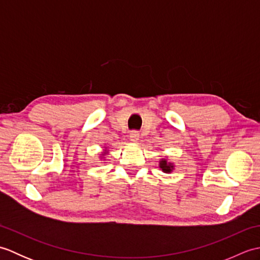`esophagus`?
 <instances>
[{
  "label": "esophagus",
  "mask_w": 260,
  "mask_h": 260,
  "mask_svg": "<svg viewBox=\"0 0 260 260\" xmlns=\"http://www.w3.org/2000/svg\"><path fill=\"white\" fill-rule=\"evenodd\" d=\"M129 137H131V141H132V142L137 143V142L140 141V133H139V132H136V131H133V132H132V133H131Z\"/></svg>",
  "instance_id": "34e87169"
}]
</instances>
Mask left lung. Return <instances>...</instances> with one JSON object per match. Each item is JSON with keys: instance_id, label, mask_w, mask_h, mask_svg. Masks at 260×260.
<instances>
[{"instance_id": "obj_1", "label": "left lung", "mask_w": 260, "mask_h": 260, "mask_svg": "<svg viewBox=\"0 0 260 260\" xmlns=\"http://www.w3.org/2000/svg\"><path fill=\"white\" fill-rule=\"evenodd\" d=\"M159 169H161L164 173H171L174 170V165L173 163L168 162L167 159H161L159 161Z\"/></svg>"}]
</instances>
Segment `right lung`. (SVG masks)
<instances>
[{"instance_id":"add662e5","label":"right lung","mask_w":260,"mask_h":260,"mask_svg":"<svg viewBox=\"0 0 260 260\" xmlns=\"http://www.w3.org/2000/svg\"><path fill=\"white\" fill-rule=\"evenodd\" d=\"M105 154H106V153H103V155H105Z\"/></svg>"}]
</instances>
